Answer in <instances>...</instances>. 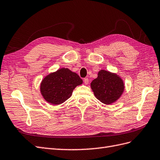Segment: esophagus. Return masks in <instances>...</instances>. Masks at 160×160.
Returning a JSON list of instances; mask_svg holds the SVG:
<instances>
[{"mask_svg": "<svg viewBox=\"0 0 160 160\" xmlns=\"http://www.w3.org/2000/svg\"><path fill=\"white\" fill-rule=\"evenodd\" d=\"M84 82L85 84H88V82H89V80H88V78H86L84 79Z\"/></svg>", "mask_w": 160, "mask_h": 160, "instance_id": "34e87169", "label": "esophagus"}]
</instances>
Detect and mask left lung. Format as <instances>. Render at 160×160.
<instances>
[{
  "instance_id": "obj_1",
  "label": "left lung",
  "mask_w": 160,
  "mask_h": 160,
  "mask_svg": "<svg viewBox=\"0 0 160 160\" xmlns=\"http://www.w3.org/2000/svg\"><path fill=\"white\" fill-rule=\"evenodd\" d=\"M90 86L96 98L105 104L117 101L125 88L123 81L119 76L104 70L98 72V77L92 81Z\"/></svg>"
}]
</instances>
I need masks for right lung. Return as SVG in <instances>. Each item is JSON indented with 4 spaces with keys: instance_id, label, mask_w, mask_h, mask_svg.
I'll use <instances>...</instances> for the list:
<instances>
[{
    "instance_id": "right-lung-1",
    "label": "right lung",
    "mask_w": 160,
    "mask_h": 160,
    "mask_svg": "<svg viewBox=\"0 0 160 160\" xmlns=\"http://www.w3.org/2000/svg\"><path fill=\"white\" fill-rule=\"evenodd\" d=\"M82 80L76 73L68 68H61L45 76L40 85L43 98L50 104H60L69 98Z\"/></svg>"
}]
</instances>
